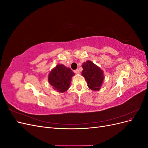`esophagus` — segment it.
Listing matches in <instances>:
<instances>
[{
  "label": "esophagus",
  "instance_id": "34e87169",
  "mask_svg": "<svg viewBox=\"0 0 148 148\" xmlns=\"http://www.w3.org/2000/svg\"><path fill=\"white\" fill-rule=\"evenodd\" d=\"M74 72H75L76 74H79V71L78 69H77V70H75L74 71Z\"/></svg>",
  "mask_w": 148,
  "mask_h": 148
}]
</instances>
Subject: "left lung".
<instances>
[{
	"instance_id": "1",
	"label": "left lung",
	"mask_w": 148,
	"mask_h": 148,
	"mask_svg": "<svg viewBox=\"0 0 148 148\" xmlns=\"http://www.w3.org/2000/svg\"><path fill=\"white\" fill-rule=\"evenodd\" d=\"M82 75L87 82L88 86L92 90L100 89L104 79L103 71L91 61L88 60L83 64Z\"/></svg>"
}]
</instances>
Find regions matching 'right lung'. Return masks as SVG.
<instances>
[{
  "label": "right lung",
  "mask_w": 148,
  "mask_h": 148,
  "mask_svg": "<svg viewBox=\"0 0 148 148\" xmlns=\"http://www.w3.org/2000/svg\"><path fill=\"white\" fill-rule=\"evenodd\" d=\"M74 74L70 68L59 64L49 74L48 81L55 90L64 92L70 88L71 78Z\"/></svg>",
  "instance_id": "add662e5"
}]
</instances>
